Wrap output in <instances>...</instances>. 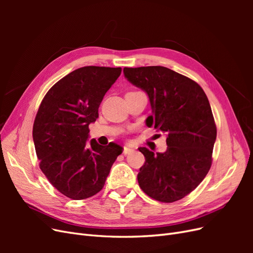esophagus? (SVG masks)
<instances>
[{"label": "esophagus", "mask_w": 253, "mask_h": 253, "mask_svg": "<svg viewBox=\"0 0 253 253\" xmlns=\"http://www.w3.org/2000/svg\"><path fill=\"white\" fill-rule=\"evenodd\" d=\"M133 152H134V149H132V148H128V147H125L124 148V154L125 155L131 154V153H133Z\"/></svg>", "instance_id": "obj_1"}]
</instances>
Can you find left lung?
Wrapping results in <instances>:
<instances>
[{"mask_svg": "<svg viewBox=\"0 0 253 253\" xmlns=\"http://www.w3.org/2000/svg\"><path fill=\"white\" fill-rule=\"evenodd\" d=\"M125 77L148 94L149 127L167 135V151L139 148L145 163L137 175L145 194L163 203L179 201L200 185L212 164L216 126L204 89L164 66L125 67Z\"/></svg>", "mask_w": 253, "mask_h": 253, "instance_id": "8db88e82", "label": "left lung"}]
</instances>
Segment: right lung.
<instances>
[{
  "label": "right lung",
  "instance_id": "add662e5",
  "mask_svg": "<svg viewBox=\"0 0 253 253\" xmlns=\"http://www.w3.org/2000/svg\"><path fill=\"white\" fill-rule=\"evenodd\" d=\"M121 67L84 66L59 80L38 110L33 138L40 169L60 193L75 201L100 191L122 147L88 140L102 99Z\"/></svg>",
  "mask_w": 253,
  "mask_h": 253
}]
</instances>
